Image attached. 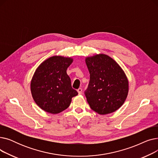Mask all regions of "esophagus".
<instances>
[{"instance_id": "34e87169", "label": "esophagus", "mask_w": 158, "mask_h": 158, "mask_svg": "<svg viewBox=\"0 0 158 158\" xmlns=\"http://www.w3.org/2000/svg\"><path fill=\"white\" fill-rule=\"evenodd\" d=\"M82 88H79L78 89H77V92H78V94H79V95H81L82 94Z\"/></svg>"}]
</instances>
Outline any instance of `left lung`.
Instances as JSON below:
<instances>
[{"instance_id": "left-lung-1", "label": "left lung", "mask_w": 158, "mask_h": 158, "mask_svg": "<svg viewBox=\"0 0 158 158\" xmlns=\"http://www.w3.org/2000/svg\"><path fill=\"white\" fill-rule=\"evenodd\" d=\"M90 77L85 95L91 109L100 114L117 111L123 105L129 91V82L119 64L106 54L85 60Z\"/></svg>"}]
</instances>
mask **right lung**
<instances>
[{"label":"right lung","mask_w":158,"mask_h":158,"mask_svg":"<svg viewBox=\"0 0 158 158\" xmlns=\"http://www.w3.org/2000/svg\"><path fill=\"white\" fill-rule=\"evenodd\" d=\"M73 62L71 57L52 56L36 70L31 82L33 99L41 110L57 114L67 109L73 97L78 95L72 88L66 70Z\"/></svg>","instance_id":"obj_1"}]
</instances>
